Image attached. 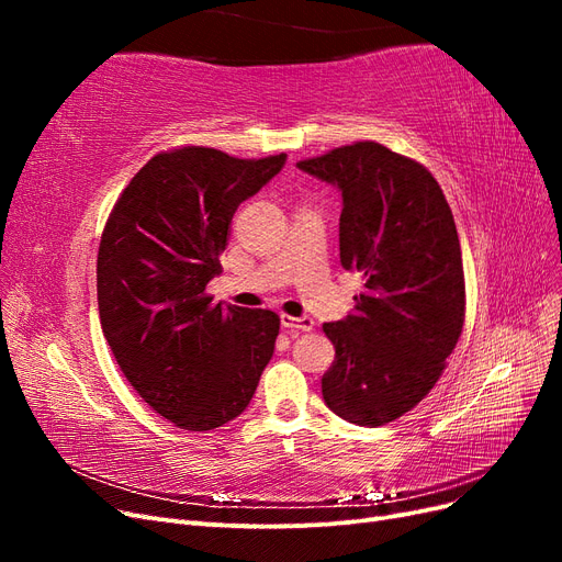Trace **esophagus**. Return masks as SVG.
I'll return each instance as SVG.
<instances>
[{"mask_svg": "<svg viewBox=\"0 0 562 562\" xmlns=\"http://www.w3.org/2000/svg\"><path fill=\"white\" fill-rule=\"evenodd\" d=\"M281 326L288 330H297V333H310L314 330V318L310 316H291V314H281Z\"/></svg>", "mask_w": 562, "mask_h": 562, "instance_id": "34e87169", "label": "esophagus"}]
</instances>
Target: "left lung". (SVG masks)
<instances>
[{
    "label": "left lung",
    "instance_id": "1",
    "mask_svg": "<svg viewBox=\"0 0 562 562\" xmlns=\"http://www.w3.org/2000/svg\"><path fill=\"white\" fill-rule=\"evenodd\" d=\"M300 171L342 192L339 262L363 277L353 312L323 333L335 361L321 380L335 415L382 427L429 394L464 326V267L436 178L363 140L304 159Z\"/></svg>",
    "mask_w": 562,
    "mask_h": 562
}]
</instances>
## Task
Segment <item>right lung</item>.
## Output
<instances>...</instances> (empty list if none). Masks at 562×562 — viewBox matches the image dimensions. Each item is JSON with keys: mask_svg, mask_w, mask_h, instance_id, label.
<instances>
[{"mask_svg": "<svg viewBox=\"0 0 562 562\" xmlns=\"http://www.w3.org/2000/svg\"><path fill=\"white\" fill-rule=\"evenodd\" d=\"M285 155L236 159L187 145L151 157L116 199L98 248V312L138 396L176 427L211 431L239 417L274 353L281 318L213 304L239 203Z\"/></svg>", "mask_w": 562, "mask_h": 562, "instance_id": "add662e5", "label": "right lung"}]
</instances>
